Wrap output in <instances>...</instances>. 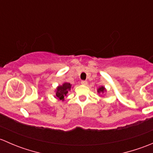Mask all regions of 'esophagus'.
I'll return each instance as SVG.
<instances>
[{
    "label": "esophagus",
    "mask_w": 153,
    "mask_h": 153,
    "mask_svg": "<svg viewBox=\"0 0 153 153\" xmlns=\"http://www.w3.org/2000/svg\"><path fill=\"white\" fill-rule=\"evenodd\" d=\"M81 84H82V85H86V84H87V81H81Z\"/></svg>",
    "instance_id": "34e87169"
}]
</instances>
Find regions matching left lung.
I'll list each match as a JSON object with an SVG mask.
<instances>
[{
	"mask_svg": "<svg viewBox=\"0 0 153 153\" xmlns=\"http://www.w3.org/2000/svg\"><path fill=\"white\" fill-rule=\"evenodd\" d=\"M104 91H105V89H104V86H101V87H100L99 89H98V92H104Z\"/></svg>",
	"mask_w": 153,
	"mask_h": 153,
	"instance_id": "1",
	"label": "left lung"
}]
</instances>
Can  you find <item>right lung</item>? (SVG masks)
<instances>
[{
    "label": "right lung",
    "instance_id": "1",
    "mask_svg": "<svg viewBox=\"0 0 153 153\" xmlns=\"http://www.w3.org/2000/svg\"><path fill=\"white\" fill-rule=\"evenodd\" d=\"M71 85L69 83H64L62 86H59L57 88L56 97L60 100H64V96L68 93V91L70 90Z\"/></svg>",
    "mask_w": 153,
    "mask_h": 153
}]
</instances>
